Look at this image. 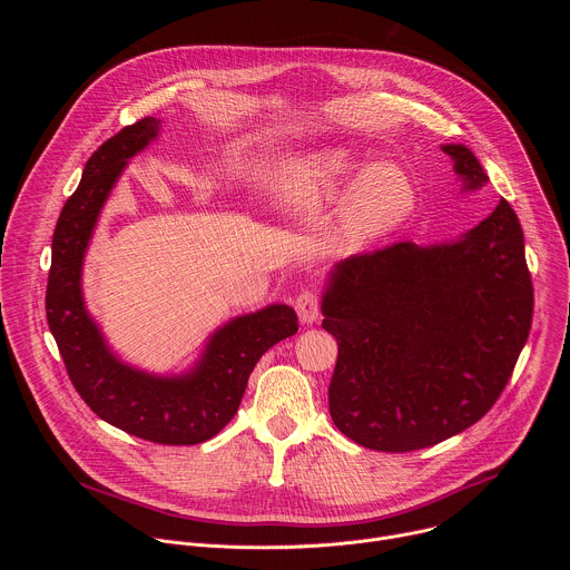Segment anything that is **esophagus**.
<instances>
[{"label":"esophagus","instance_id":"1","mask_svg":"<svg viewBox=\"0 0 570 570\" xmlns=\"http://www.w3.org/2000/svg\"><path fill=\"white\" fill-rule=\"evenodd\" d=\"M295 311H297V317L302 324H311L317 320L320 315V297L315 291H302L297 297H295Z\"/></svg>","mask_w":570,"mask_h":570}]
</instances>
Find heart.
I'll use <instances>...</instances> for the list:
<instances>
[{
	"instance_id": "obj_1",
	"label": "heart",
	"mask_w": 570,
	"mask_h": 570,
	"mask_svg": "<svg viewBox=\"0 0 570 570\" xmlns=\"http://www.w3.org/2000/svg\"><path fill=\"white\" fill-rule=\"evenodd\" d=\"M338 199L336 238L345 248H361L411 214L415 189L399 169L361 159L343 146L295 150L275 161L271 176L275 209L306 216Z\"/></svg>"
}]
</instances>
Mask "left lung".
Returning <instances> with one entry per match:
<instances>
[{
    "mask_svg": "<svg viewBox=\"0 0 570 570\" xmlns=\"http://www.w3.org/2000/svg\"><path fill=\"white\" fill-rule=\"evenodd\" d=\"M462 191L487 178L444 144ZM523 229L508 200L455 240H401L334 266L322 330L338 341L330 413L361 446L405 453L473 426L508 385L532 324Z\"/></svg>",
    "mask_w": 570,
    "mask_h": 570,
    "instance_id": "left-lung-1",
    "label": "left lung"
}]
</instances>
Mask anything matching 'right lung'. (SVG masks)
Here are the masks:
<instances>
[{"label": "right lung", "mask_w": 570, "mask_h": 570, "mask_svg": "<svg viewBox=\"0 0 570 570\" xmlns=\"http://www.w3.org/2000/svg\"><path fill=\"white\" fill-rule=\"evenodd\" d=\"M159 132V119L144 117L104 141L67 198L53 229L47 284V322L67 374L90 409L108 424L169 446L214 438L238 411L257 361L279 341L297 334V315L286 304L225 322L207 341L187 374L157 376L119 361L86 308L83 259L99 214L128 159Z\"/></svg>", "instance_id": "obj_1"}]
</instances>
